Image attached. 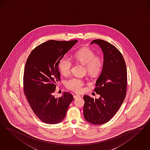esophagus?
<instances>
[{"label": "esophagus", "mask_w": 150, "mask_h": 150, "mask_svg": "<svg viewBox=\"0 0 150 150\" xmlns=\"http://www.w3.org/2000/svg\"><path fill=\"white\" fill-rule=\"evenodd\" d=\"M79 97H80V96L78 95H74V98H75V99L79 98Z\"/></svg>", "instance_id": "1"}]
</instances>
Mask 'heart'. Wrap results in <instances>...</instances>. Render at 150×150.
<instances>
[{
  "label": "heart",
  "mask_w": 150,
  "mask_h": 150,
  "mask_svg": "<svg viewBox=\"0 0 150 150\" xmlns=\"http://www.w3.org/2000/svg\"><path fill=\"white\" fill-rule=\"evenodd\" d=\"M75 60L81 64L86 66V71L92 76H98L101 72L104 62L103 59L96 57L95 52L88 48H83L75 54ZM73 63L71 59L64 57L60 60L59 68L64 76H68L71 72ZM85 82L77 78H72L66 82V87L69 90L76 92L82 91Z\"/></svg>",
  "instance_id": "heart-1"
}]
</instances>
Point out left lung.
Instances as JSON below:
<instances>
[{"mask_svg": "<svg viewBox=\"0 0 150 150\" xmlns=\"http://www.w3.org/2000/svg\"><path fill=\"white\" fill-rule=\"evenodd\" d=\"M104 53V65L94 91L100 97L85 95L83 115L87 122L95 125L109 122L124 101L127 85V71L124 58L115 46L103 40H93Z\"/></svg>", "mask_w": 150, "mask_h": 150, "instance_id": "obj_1", "label": "left lung"}]
</instances>
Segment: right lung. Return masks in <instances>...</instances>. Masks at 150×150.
<instances>
[{"label": "right lung", "instance_id": "obj_1", "mask_svg": "<svg viewBox=\"0 0 150 150\" xmlns=\"http://www.w3.org/2000/svg\"><path fill=\"white\" fill-rule=\"evenodd\" d=\"M77 42V40H49L35 47L27 59L24 92L33 112L46 124L62 122L73 100L72 94L68 92L59 98H55L53 93L60 79L59 62Z\"/></svg>", "mask_w": 150, "mask_h": 150}]
</instances>
